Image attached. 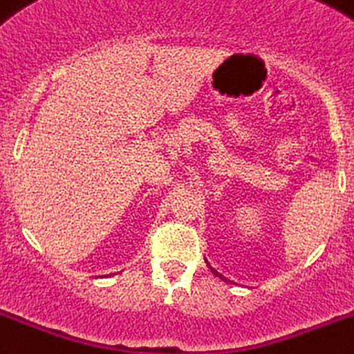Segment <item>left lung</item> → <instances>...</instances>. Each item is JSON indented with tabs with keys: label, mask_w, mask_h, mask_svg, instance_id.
Masks as SVG:
<instances>
[{
	"label": "left lung",
	"mask_w": 354,
	"mask_h": 354,
	"mask_svg": "<svg viewBox=\"0 0 354 354\" xmlns=\"http://www.w3.org/2000/svg\"><path fill=\"white\" fill-rule=\"evenodd\" d=\"M211 270H212V268H211ZM212 273H214V275H218V277H221L218 272H216V270H212Z\"/></svg>",
	"instance_id": "8db88e82"
}]
</instances>
